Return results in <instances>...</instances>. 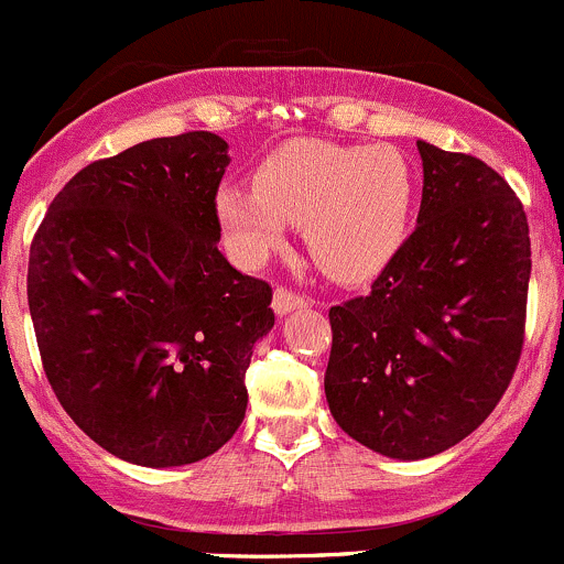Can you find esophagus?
Masks as SVG:
<instances>
[{
    "label": "esophagus",
    "instance_id": "1",
    "mask_svg": "<svg viewBox=\"0 0 564 564\" xmlns=\"http://www.w3.org/2000/svg\"><path fill=\"white\" fill-rule=\"evenodd\" d=\"M274 312L276 315H290V312L293 310H304L306 306V299L304 295H299V293H293V290H288V288H276L274 290Z\"/></svg>",
    "mask_w": 564,
    "mask_h": 564
}]
</instances>
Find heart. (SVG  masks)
<instances>
[{
	"label": "heart",
	"instance_id": "1",
	"mask_svg": "<svg viewBox=\"0 0 564 564\" xmlns=\"http://www.w3.org/2000/svg\"><path fill=\"white\" fill-rule=\"evenodd\" d=\"M414 172L400 150L295 139L260 166L254 183H225L216 219L241 263L282 249L304 227L312 260L337 280H361L394 258L409 232Z\"/></svg>",
	"mask_w": 564,
	"mask_h": 564
}]
</instances>
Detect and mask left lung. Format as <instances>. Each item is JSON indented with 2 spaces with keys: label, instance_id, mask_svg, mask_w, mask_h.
Masks as SVG:
<instances>
[{
  "label": "left lung",
  "instance_id": "1",
  "mask_svg": "<svg viewBox=\"0 0 564 564\" xmlns=\"http://www.w3.org/2000/svg\"><path fill=\"white\" fill-rule=\"evenodd\" d=\"M422 205L372 290L332 306L326 400L337 425L398 460L444 453L505 394L523 345L532 249L499 172L416 139Z\"/></svg>",
  "mask_w": 564,
  "mask_h": 564
}]
</instances>
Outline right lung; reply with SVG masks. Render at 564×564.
I'll use <instances>...</instances> for the list:
<instances>
[{"mask_svg":"<svg viewBox=\"0 0 564 564\" xmlns=\"http://www.w3.org/2000/svg\"><path fill=\"white\" fill-rule=\"evenodd\" d=\"M210 131L93 161L48 205L26 295L43 370L106 453L150 469L197 464L247 414V367L274 328L271 288L219 252Z\"/></svg>","mask_w":564,"mask_h":564,"instance_id":"1","label":"right lung"}]
</instances>
